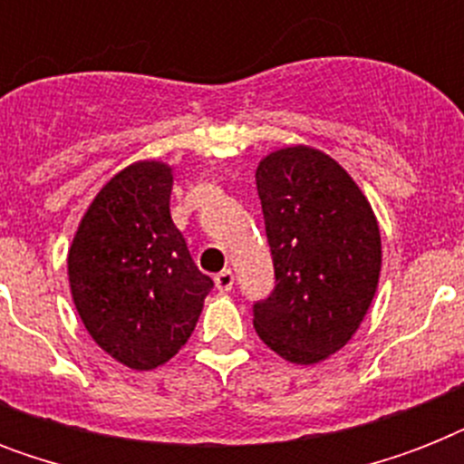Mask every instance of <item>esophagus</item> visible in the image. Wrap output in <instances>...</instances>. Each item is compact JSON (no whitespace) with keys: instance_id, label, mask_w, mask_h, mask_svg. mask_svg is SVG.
I'll return each mask as SVG.
<instances>
[{"instance_id":"1","label":"esophagus","mask_w":464,"mask_h":464,"mask_svg":"<svg viewBox=\"0 0 464 464\" xmlns=\"http://www.w3.org/2000/svg\"><path fill=\"white\" fill-rule=\"evenodd\" d=\"M214 282H217V289L218 291H231L233 289V272L231 269H221L217 276H214Z\"/></svg>"}]
</instances>
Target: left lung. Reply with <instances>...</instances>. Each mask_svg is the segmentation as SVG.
I'll return each instance as SVG.
<instances>
[{"label": "left lung", "instance_id": "8db88e82", "mask_svg": "<svg viewBox=\"0 0 464 464\" xmlns=\"http://www.w3.org/2000/svg\"><path fill=\"white\" fill-rule=\"evenodd\" d=\"M257 195L275 289L253 304L262 342L294 363H317L352 339L375 296L381 231L337 160L308 147L269 154Z\"/></svg>", "mask_w": 464, "mask_h": 464}]
</instances>
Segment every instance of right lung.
<instances>
[{
  "label": "right lung",
  "instance_id": "right-lung-1",
  "mask_svg": "<svg viewBox=\"0 0 464 464\" xmlns=\"http://www.w3.org/2000/svg\"><path fill=\"white\" fill-rule=\"evenodd\" d=\"M170 188L163 163L125 168L98 192L69 250L72 298L86 330L137 371L180 352L214 286L170 218Z\"/></svg>",
  "mask_w": 464,
  "mask_h": 464
}]
</instances>
